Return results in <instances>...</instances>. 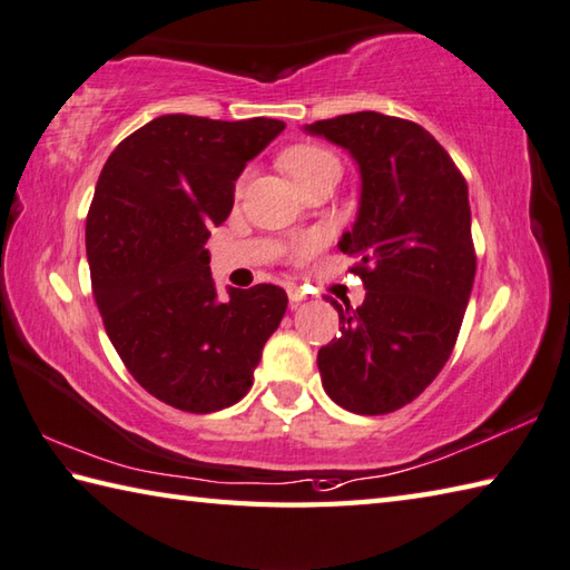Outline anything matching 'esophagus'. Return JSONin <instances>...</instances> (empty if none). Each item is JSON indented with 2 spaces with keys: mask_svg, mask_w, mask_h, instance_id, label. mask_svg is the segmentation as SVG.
<instances>
[{
  "mask_svg": "<svg viewBox=\"0 0 570 570\" xmlns=\"http://www.w3.org/2000/svg\"><path fill=\"white\" fill-rule=\"evenodd\" d=\"M287 299H289V307H297L305 299V293L299 287H287Z\"/></svg>",
  "mask_w": 570,
  "mask_h": 570,
  "instance_id": "34e87169",
  "label": "esophagus"
}]
</instances>
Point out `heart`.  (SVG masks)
Returning a JSON list of instances; mask_svg holds the SVG:
<instances>
[{"mask_svg":"<svg viewBox=\"0 0 570 570\" xmlns=\"http://www.w3.org/2000/svg\"><path fill=\"white\" fill-rule=\"evenodd\" d=\"M283 168L287 170V176L295 180V184H305L307 178L317 176L320 170L325 168H340V160L335 158V154H330L327 148H320V146H295L289 148V151L283 154L281 158Z\"/></svg>","mask_w":570,"mask_h":570,"instance_id":"obj_1","label":"heart"}]
</instances>
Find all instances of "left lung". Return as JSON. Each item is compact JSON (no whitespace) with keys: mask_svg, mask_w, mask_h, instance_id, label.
I'll use <instances>...</instances> for the list:
<instances>
[{"mask_svg":"<svg viewBox=\"0 0 570 570\" xmlns=\"http://www.w3.org/2000/svg\"><path fill=\"white\" fill-rule=\"evenodd\" d=\"M354 158L360 208L337 248L367 295L330 305L340 337L317 352L322 386L354 414H386L422 394L449 360L464 320L476 255L469 188L419 124L377 111L305 126Z\"/></svg>","mask_w":570,"mask_h":570,"instance_id":"1","label":"left lung"}]
</instances>
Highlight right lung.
<instances>
[{"mask_svg": "<svg viewBox=\"0 0 570 570\" xmlns=\"http://www.w3.org/2000/svg\"><path fill=\"white\" fill-rule=\"evenodd\" d=\"M283 128L263 116H158L114 148L96 184L86 257L106 335L134 380L176 410L240 402L287 309L277 285L220 299L206 250L235 180Z\"/></svg>", "mask_w": 570, "mask_h": 570, "instance_id": "add662e5", "label": "right lung"}]
</instances>
